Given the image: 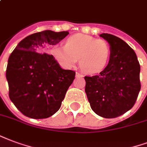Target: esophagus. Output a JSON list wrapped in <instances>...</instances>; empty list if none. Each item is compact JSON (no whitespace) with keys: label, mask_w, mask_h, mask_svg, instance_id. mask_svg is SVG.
<instances>
[{"label":"esophagus","mask_w":147,"mask_h":147,"mask_svg":"<svg viewBox=\"0 0 147 147\" xmlns=\"http://www.w3.org/2000/svg\"><path fill=\"white\" fill-rule=\"evenodd\" d=\"M76 77H79V78H82V77H84V76L81 73H79V72H76Z\"/></svg>","instance_id":"esophagus-1"}]
</instances>
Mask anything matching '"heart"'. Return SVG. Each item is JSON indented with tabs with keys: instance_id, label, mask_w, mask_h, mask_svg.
I'll return each instance as SVG.
<instances>
[{
	"instance_id": "obj_1",
	"label": "heart",
	"mask_w": 147,
	"mask_h": 147,
	"mask_svg": "<svg viewBox=\"0 0 147 147\" xmlns=\"http://www.w3.org/2000/svg\"><path fill=\"white\" fill-rule=\"evenodd\" d=\"M51 52L65 68H72L79 58V65L82 70L93 74L105 67L111 55V47L106 40L76 34L68 38L65 46L54 47Z\"/></svg>"
}]
</instances>
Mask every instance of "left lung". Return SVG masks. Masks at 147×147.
<instances>
[{"label": "left lung", "mask_w": 147, "mask_h": 147, "mask_svg": "<svg viewBox=\"0 0 147 147\" xmlns=\"http://www.w3.org/2000/svg\"><path fill=\"white\" fill-rule=\"evenodd\" d=\"M100 36L109 43V62L98 75L85 76V92L96 115L117 118L131 109L136 101L141 88L140 65L135 51L124 40L108 33Z\"/></svg>", "instance_id": "1"}]
</instances>
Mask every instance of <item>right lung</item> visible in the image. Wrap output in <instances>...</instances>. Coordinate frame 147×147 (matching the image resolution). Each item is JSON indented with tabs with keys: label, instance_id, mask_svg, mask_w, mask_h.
<instances>
[{
	"label": "right lung",
	"instance_id": "right-lung-1",
	"mask_svg": "<svg viewBox=\"0 0 147 147\" xmlns=\"http://www.w3.org/2000/svg\"><path fill=\"white\" fill-rule=\"evenodd\" d=\"M68 33L45 30L29 35L10 55L6 70L10 100L29 118H47L57 112L75 79L74 71L61 68L45 53Z\"/></svg>",
	"mask_w": 147,
	"mask_h": 147
}]
</instances>
